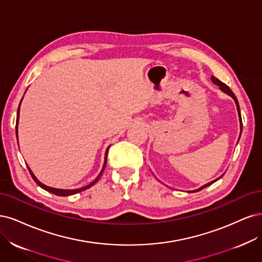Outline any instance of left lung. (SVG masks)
<instances>
[{"instance_id":"8db88e82","label":"left lung","mask_w":262,"mask_h":262,"mask_svg":"<svg viewBox=\"0 0 262 262\" xmlns=\"http://www.w3.org/2000/svg\"><path fill=\"white\" fill-rule=\"evenodd\" d=\"M211 80H212V82L213 83H215L216 86H219L220 87V89L223 91V92H225V94H227L229 96H231L233 99H234V101H235V103H236V106H237V112H238V116H239V122H241V135H242V129H243V124H242V116H241V110H239V105H238V101H237V99H236V97H235V95L233 94V91L229 88V86H226L224 82H222V81H220L217 78H215L214 76H212V77H211ZM241 137V136H239ZM221 177H219V179H216V180H214V181H212V182H210V183H208V184H206V185H204V186H201L200 188H198V189H196V190H192V192H195V191H199V190H201V189H204V188H206V187H208L209 185H211V184H213L214 182H216L217 180H220Z\"/></svg>"}]
</instances>
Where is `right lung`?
Segmentation results:
<instances>
[{
	"instance_id": "add662e5",
	"label": "right lung",
	"mask_w": 262,
	"mask_h": 262,
	"mask_svg": "<svg viewBox=\"0 0 262 262\" xmlns=\"http://www.w3.org/2000/svg\"><path fill=\"white\" fill-rule=\"evenodd\" d=\"M19 106H20V104H19ZM19 106H18V111H17V119H16V136H17V125H18V120H19ZM107 150H108V148L106 149V152H105V158H104V164H103V167H102V170H101L100 174L98 175L97 179H96L94 182H92V183H90L89 185H87V186H85V187H81V188H78V189H58V188H53V187L46 186L45 184H42L41 182H39V181L37 180V177H36L35 175H33V173L31 172V170L29 168V166H28V170H29L30 175L32 176L33 181H35V182L39 185V186H40L41 188H43L45 190H47V191H49V192H52V193H54V195H56V196H71V195H75V193L80 192V191L85 190V189H87V188H90V187L92 186V185H95V184L99 181L100 176L102 175V173H103V171H104V167H105V165H106V160H107Z\"/></svg>"
}]
</instances>
